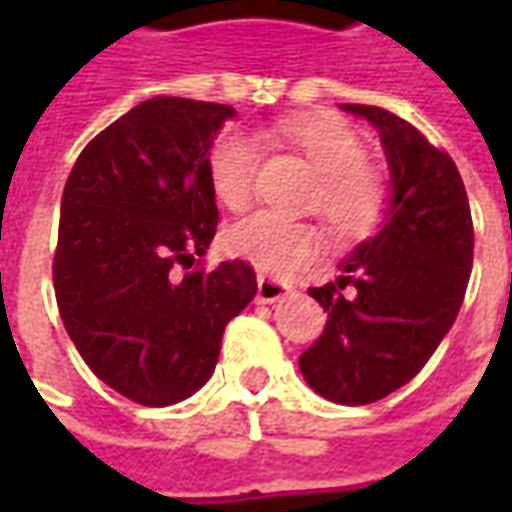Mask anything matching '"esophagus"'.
Here are the masks:
<instances>
[{"label":"esophagus","instance_id":"obj_1","mask_svg":"<svg viewBox=\"0 0 512 512\" xmlns=\"http://www.w3.org/2000/svg\"><path fill=\"white\" fill-rule=\"evenodd\" d=\"M288 293H293L288 282H279L271 277H257V301L263 304H274V301L285 299Z\"/></svg>","mask_w":512,"mask_h":512}]
</instances>
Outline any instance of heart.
Listing matches in <instances>:
<instances>
[{"label":"heart","instance_id":"obj_1","mask_svg":"<svg viewBox=\"0 0 512 512\" xmlns=\"http://www.w3.org/2000/svg\"><path fill=\"white\" fill-rule=\"evenodd\" d=\"M274 136L307 158L318 169L312 205L343 238L373 233L389 205L384 175L365 164V142L337 117H290L274 128ZM257 147L241 131H227L208 153V180L230 211H241L255 191ZM224 244L235 257H244L266 274L285 277L323 249L321 230L310 222L282 219L277 213H252L235 222Z\"/></svg>","mask_w":512,"mask_h":512}]
</instances>
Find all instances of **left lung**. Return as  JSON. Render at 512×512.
<instances>
[{
    "mask_svg": "<svg viewBox=\"0 0 512 512\" xmlns=\"http://www.w3.org/2000/svg\"><path fill=\"white\" fill-rule=\"evenodd\" d=\"M340 109L378 131L392 189L378 233L337 263L334 282L310 288L329 318L299 370L326 400L365 406L408 384L450 332L472 274L474 230L447 153L386 109ZM348 284L355 290L343 294Z\"/></svg>",
    "mask_w": 512,
    "mask_h": 512,
    "instance_id": "obj_1",
    "label": "left lung"
}]
</instances>
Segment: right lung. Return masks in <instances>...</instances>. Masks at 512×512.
<instances>
[{
	"label": "right lung",
	"instance_id": "add662e5",
	"mask_svg": "<svg viewBox=\"0 0 512 512\" xmlns=\"http://www.w3.org/2000/svg\"><path fill=\"white\" fill-rule=\"evenodd\" d=\"M235 109L158 95L95 136L62 191L54 293L95 376L142 406L208 378L224 326L255 299L244 260L186 271L216 235L208 153Z\"/></svg>",
	"mask_w": 512,
	"mask_h": 512
}]
</instances>
